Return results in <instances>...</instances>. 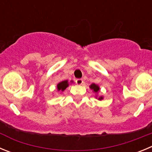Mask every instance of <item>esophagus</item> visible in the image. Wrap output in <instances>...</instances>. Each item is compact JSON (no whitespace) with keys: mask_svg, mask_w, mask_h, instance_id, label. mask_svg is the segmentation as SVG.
Wrapping results in <instances>:
<instances>
[{"mask_svg":"<svg viewBox=\"0 0 152 152\" xmlns=\"http://www.w3.org/2000/svg\"><path fill=\"white\" fill-rule=\"evenodd\" d=\"M75 82H76V83H77V85H81L82 83H83V79L79 78V79H77V80H75Z\"/></svg>","mask_w":152,"mask_h":152,"instance_id":"1","label":"esophagus"}]
</instances>
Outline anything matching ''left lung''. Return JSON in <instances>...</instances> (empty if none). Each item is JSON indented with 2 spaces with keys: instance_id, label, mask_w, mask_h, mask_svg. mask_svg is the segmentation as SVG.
I'll use <instances>...</instances> for the list:
<instances>
[{
  "instance_id": "8db88e82",
  "label": "left lung",
  "mask_w": 152,
  "mask_h": 152,
  "mask_svg": "<svg viewBox=\"0 0 152 152\" xmlns=\"http://www.w3.org/2000/svg\"><path fill=\"white\" fill-rule=\"evenodd\" d=\"M90 88L92 89V90H93V91L94 92H96V93H97V92L99 91V86H97V85H96L95 83H93V84H92V85H90ZM99 99H102V97H99Z\"/></svg>"
}]
</instances>
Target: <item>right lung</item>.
I'll list each match as a JSON object with an SVG mask.
<instances>
[{
    "instance_id": "right-lung-1",
    "label": "right lung",
    "mask_w": 152,
    "mask_h": 152,
    "mask_svg": "<svg viewBox=\"0 0 152 152\" xmlns=\"http://www.w3.org/2000/svg\"><path fill=\"white\" fill-rule=\"evenodd\" d=\"M69 86V83H68V80H64V81L60 82L59 83H58L57 85V89L58 90H61V91H63L64 90L66 89V87Z\"/></svg>"
}]
</instances>
